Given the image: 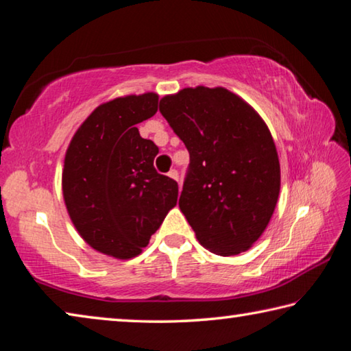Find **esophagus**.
Returning a JSON list of instances; mask_svg holds the SVG:
<instances>
[{"label": "esophagus", "instance_id": "esophagus-1", "mask_svg": "<svg viewBox=\"0 0 351 351\" xmlns=\"http://www.w3.org/2000/svg\"><path fill=\"white\" fill-rule=\"evenodd\" d=\"M168 176L171 177V179L180 182V180H179V171H177V169H171V171L168 172Z\"/></svg>", "mask_w": 351, "mask_h": 351}]
</instances>
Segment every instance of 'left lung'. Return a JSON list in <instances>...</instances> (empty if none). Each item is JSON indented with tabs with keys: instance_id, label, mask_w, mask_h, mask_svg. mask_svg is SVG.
<instances>
[{
	"instance_id": "8db88e82",
	"label": "left lung",
	"mask_w": 351,
	"mask_h": 351,
	"mask_svg": "<svg viewBox=\"0 0 351 351\" xmlns=\"http://www.w3.org/2000/svg\"><path fill=\"white\" fill-rule=\"evenodd\" d=\"M160 113L189 152L179 206L197 241L222 256L250 249L280 194L278 154L266 123L222 87L165 96Z\"/></svg>"
}]
</instances>
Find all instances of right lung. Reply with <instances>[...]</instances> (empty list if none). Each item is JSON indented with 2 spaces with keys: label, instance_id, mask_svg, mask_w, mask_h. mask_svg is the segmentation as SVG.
I'll list each match as a JSON object with an SVG mask.
<instances>
[{
  "label": "right lung",
  "instance_id": "1",
  "mask_svg": "<svg viewBox=\"0 0 351 351\" xmlns=\"http://www.w3.org/2000/svg\"><path fill=\"white\" fill-rule=\"evenodd\" d=\"M157 108L155 93L108 101L66 149L62 189L68 215L85 243L119 260L141 254L179 196L177 182L154 168L158 147L136 128Z\"/></svg>",
  "mask_w": 351,
  "mask_h": 351
}]
</instances>
